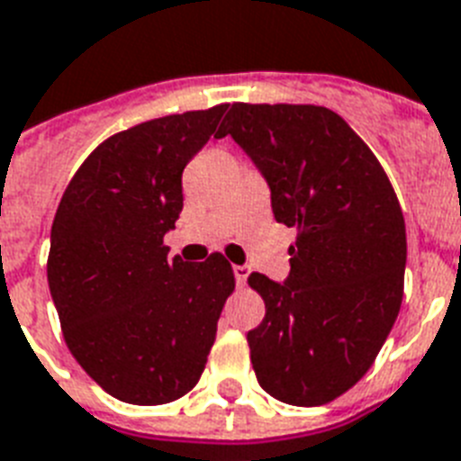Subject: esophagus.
<instances>
[{"label": "esophagus", "mask_w": 461, "mask_h": 461, "mask_svg": "<svg viewBox=\"0 0 461 461\" xmlns=\"http://www.w3.org/2000/svg\"><path fill=\"white\" fill-rule=\"evenodd\" d=\"M233 274L235 283H238V285H245V281H248L249 276V267H233Z\"/></svg>", "instance_id": "1"}]
</instances>
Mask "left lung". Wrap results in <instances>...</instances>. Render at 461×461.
<instances>
[{
  "label": "left lung",
  "mask_w": 461,
  "mask_h": 461,
  "mask_svg": "<svg viewBox=\"0 0 461 461\" xmlns=\"http://www.w3.org/2000/svg\"><path fill=\"white\" fill-rule=\"evenodd\" d=\"M216 135L248 152L276 221L297 228L285 283L248 278L267 304L248 333L257 381L281 402H330L371 369L402 304L407 233L395 190L326 106L238 102Z\"/></svg>",
  "instance_id": "left-lung-1"
}]
</instances>
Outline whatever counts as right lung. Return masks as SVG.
I'll return each instance as SVG.
<instances>
[{"label": "right lung", "mask_w": 461, "mask_h": 461, "mask_svg": "<svg viewBox=\"0 0 461 461\" xmlns=\"http://www.w3.org/2000/svg\"><path fill=\"white\" fill-rule=\"evenodd\" d=\"M226 109L116 132L59 202L47 259L51 300L76 362L121 402L167 404L190 393L235 288L223 254L187 264L164 245L183 212V168Z\"/></svg>", "instance_id": "right-lung-1"}]
</instances>
